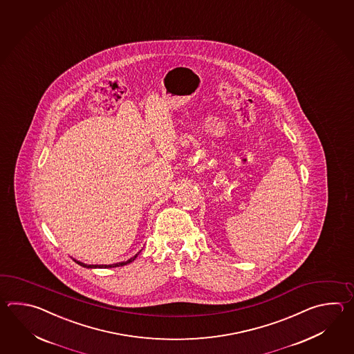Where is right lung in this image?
Masks as SVG:
<instances>
[{"instance_id": "1", "label": "right lung", "mask_w": 354, "mask_h": 354, "mask_svg": "<svg viewBox=\"0 0 354 354\" xmlns=\"http://www.w3.org/2000/svg\"><path fill=\"white\" fill-rule=\"evenodd\" d=\"M136 257H138V254H136V256L133 257V258H130L129 261H127V262H121V263H116V264H109V266H106V264H104V266H88V264H84L82 263V262H78V261H75V263L80 264V266H82V267H87V268H111V267H121V266H125V264L130 263V262H133L134 259H136Z\"/></svg>"}]
</instances>
